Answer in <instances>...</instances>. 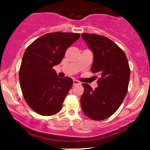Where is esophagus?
I'll return each instance as SVG.
<instances>
[{"label": "esophagus", "instance_id": "obj_1", "mask_svg": "<svg viewBox=\"0 0 150 150\" xmlns=\"http://www.w3.org/2000/svg\"><path fill=\"white\" fill-rule=\"evenodd\" d=\"M81 82L76 81V80H74L73 81V85H81Z\"/></svg>", "mask_w": 150, "mask_h": 150}]
</instances>
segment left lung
I'll use <instances>...</instances> for the list:
<instances>
[{
  "label": "left lung",
  "mask_w": 150,
  "mask_h": 150,
  "mask_svg": "<svg viewBox=\"0 0 150 150\" xmlns=\"http://www.w3.org/2000/svg\"><path fill=\"white\" fill-rule=\"evenodd\" d=\"M82 38L93 53L91 72L100 78L94 90L88 84H83L81 107L89 118L103 120L117 111L126 97L130 67L124 51L110 39L89 33H83Z\"/></svg>",
  "instance_id": "1"
}]
</instances>
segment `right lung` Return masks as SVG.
Listing matches in <instances>:
<instances>
[{
    "mask_svg": "<svg viewBox=\"0 0 150 150\" xmlns=\"http://www.w3.org/2000/svg\"><path fill=\"white\" fill-rule=\"evenodd\" d=\"M79 38L74 33H47L24 52L19 71L20 87L26 103L37 113L50 116L62 108L73 81L57 76L53 67L61 62L67 49Z\"/></svg>",
    "mask_w": 150,
    "mask_h": 150,
    "instance_id": "right-lung-1",
    "label": "right lung"
}]
</instances>
